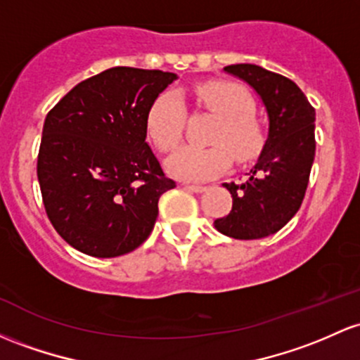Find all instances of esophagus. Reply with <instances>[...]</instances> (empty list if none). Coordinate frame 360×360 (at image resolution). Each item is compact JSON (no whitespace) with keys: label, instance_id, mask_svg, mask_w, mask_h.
<instances>
[{"label":"esophagus","instance_id":"1","mask_svg":"<svg viewBox=\"0 0 360 360\" xmlns=\"http://www.w3.org/2000/svg\"><path fill=\"white\" fill-rule=\"evenodd\" d=\"M184 188H186L188 191H193V193H201L207 189V186H201V184H184Z\"/></svg>","mask_w":360,"mask_h":360}]
</instances>
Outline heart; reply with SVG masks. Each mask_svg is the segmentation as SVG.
I'll list each match as a JSON object with an SVG mask.
<instances>
[{
  "mask_svg": "<svg viewBox=\"0 0 360 360\" xmlns=\"http://www.w3.org/2000/svg\"><path fill=\"white\" fill-rule=\"evenodd\" d=\"M195 96L219 122L212 129L210 147H181L167 159L174 176L189 181H205L227 169L231 157L251 162L262 153L266 133L255 117V101L243 86L234 84H205L196 86ZM186 112L181 98L164 92L150 104L145 129L150 140L162 152L177 147L183 135Z\"/></svg>",
  "mask_w": 360,
  "mask_h": 360,
  "instance_id": "1",
  "label": "heart"
}]
</instances>
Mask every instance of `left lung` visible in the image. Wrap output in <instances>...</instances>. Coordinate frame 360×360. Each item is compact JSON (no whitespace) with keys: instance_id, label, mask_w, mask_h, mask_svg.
Listing matches in <instances>:
<instances>
[{"instance_id":"left-lung-1","label":"left lung","mask_w":360,"mask_h":360,"mask_svg":"<svg viewBox=\"0 0 360 360\" xmlns=\"http://www.w3.org/2000/svg\"><path fill=\"white\" fill-rule=\"evenodd\" d=\"M224 71L255 89L268 114V138L244 183H224L232 210L213 225L234 239L275 234L301 208L314 162V108L294 82L256 65H231Z\"/></svg>"}]
</instances>
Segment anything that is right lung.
Returning a JSON list of instances; mask_svg holds the SVG:
<instances>
[{
  "instance_id": "obj_1",
  "label": "right lung",
  "mask_w": 360,
  "mask_h": 360,
  "mask_svg": "<svg viewBox=\"0 0 360 360\" xmlns=\"http://www.w3.org/2000/svg\"><path fill=\"white\" fill-rule=\"evenodd\" d=\"M176 78L116 66L80 82L47 112L37 179L51 224L75 250L114 258L147 240L159 198L176 183L147 143L145 116Z\"/></svg>"
}]
</instances>
